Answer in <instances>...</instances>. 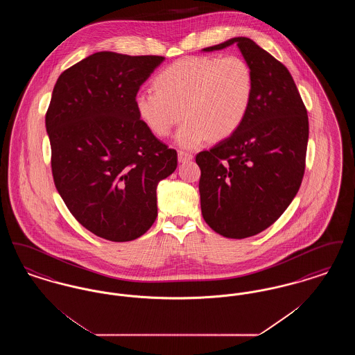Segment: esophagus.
Returning a JSON list of instances; mask_svg holds the SVG:
<instances>
[{"label":"esophagus","instance_id":"obj_1","mask_svg":"<svg viewBox=\"0 0 355 355\" xmlns=\"http://www.w3.org/2000/svg\"><path fill=\"white\" fill-rule=\"evenodd\" d=\"M193 159V154L190 152H186V150H180L178 152V161L180 162H182V164H185V162H189V161H191Z\"/></svg>","mask_w":355,"mask_h":355}]
</instances>
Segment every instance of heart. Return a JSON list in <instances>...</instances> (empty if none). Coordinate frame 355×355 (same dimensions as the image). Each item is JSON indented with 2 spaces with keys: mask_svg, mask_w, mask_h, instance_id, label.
<instances>
[{
  "mask_svg": "<svg viewBox=\"0 0 355 355\" xmlns=\"http://www.w3.org/2000/svg\"><path fill=\"white\" fill-rule=\"evenodd\" d=\"M154 86L135 97L141 119L154 135L168 137L185 117L177 142L197 148L210 135L222 139L241 126L253 101L254 73L239 55L189 57L161 70Z\"/></svg>",
  "mask_w": 355,
  "mask_h": 355,
  "instance_id": "1",
  "label": "heart"
}]
</instances>
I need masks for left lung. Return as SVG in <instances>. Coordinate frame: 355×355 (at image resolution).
I'll list each match as a JSON object with an SVG mask.
<instances>
[{
    "label": "left lung",
    "instance_id": "1",
    "mask_svg": "<svg viewBox=\"0 0 355 355\" xmlns=\"http://www.w3.org/2000/svg\"><path fill=\"white\" fill-rule=\"evenodd\" d=\"M236 44L254 73L250 109L229 138L198 153L203 220L220 236L242 239L268 229L300 190L309 139L307 110L284 64L246 37Z\"/></svg>",
    "mask_w": 355,
    "mask_h": 355
}]
</instances>
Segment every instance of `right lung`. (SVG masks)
<instances>
[{"mask_svg": "<svg viewBox=\"0 0 355 355\" xmlns=\"http://www.w3.org/2000/svg\"><path fill=\"white\" fill-rule=\"evenodd\" d=\"M165 57L98 51L61 73L45 123L54 185L85 229L113 242L144 236L157 185L177 152L141 119L135 97Z\"/></svg>", "mask_w": 355, "mask_h": 355, "instance_id": "obj_1", "label": "right lung"}]
</instances>
